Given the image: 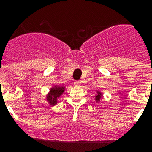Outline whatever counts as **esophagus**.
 <instances>
[{"instance_id": "obj_1", "label": "esophagus", "mask_w": 152, "mask_h": 152, "mask_svg": "<svg viewBox=\"0 0 152 152\" xmlns=\"http://www.w3.org/2000/svg\"><path fill=\"white\" fill-rule=\"evenodd\" d=\"M74 84H75L76 86H80L81 82L80 81H75V82H74Z\"/></svg>"}]
</instances>
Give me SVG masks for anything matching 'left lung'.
Returning <instances> with one entry per match:
<instances>
[{"label": "left lung", "mask_w": 152, "mask_h": 152, "mask_svg": "<svg viewBox=\"0 0 152 152\" xmlns=\"http://www.w3.org/2000/svg\"><path fill=\"white\" fill-rule=\"evenodd\" d=\"M102 99H103V93L102 92V91H96V95H95V102H96L97 103H99V102H100L102 101Z\"/></svg>", "instance_id": "8db88e82"}]
</instances>
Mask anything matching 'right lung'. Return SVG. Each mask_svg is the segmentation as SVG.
I'll return each mask as SVG.
<instances>
[{
  "label": "right lung",
  "instance_id": "right-lung-1",
  "mask_svg": "<svg viewBox=\"0 0 152 152\" xmlns=\"http://www.w3.org/2000/svg\"><path fill=\"white\" fill-rule=\"evenodd\" d=\"M64 91H65L64 86L53 85L51 87L49 92L46 95V100L47 103L51 106L57 105L59 98L64 92Z\"/></svg>",
  "mask_w": 152,
  "mask_h": 152
}]
</instances>
